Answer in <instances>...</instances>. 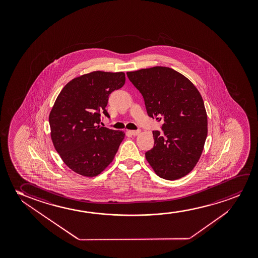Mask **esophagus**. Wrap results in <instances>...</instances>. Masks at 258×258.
Wrapping results in <instances>:
<instances>
[{
  "label": "esophagus",
  "instance_id": "esophagus-1",
  "mask_svg": "<svg viewBox=\"0 0 258 258\" xmlns=\"http://www.w3.org/2000/svg\"><path fill=\"white\" fill-rule=\"evenodd\" d=\"M130 133H131L132 136H138L139 133H140V131L138 130V131H130Z\"/></svg>",
  "mask_w": 258,
  "mask_h": 258
}]
</instances>
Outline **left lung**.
<instances>
[{
  "instance_id": "8db88e82",
  "label": "left lung",
  "mask_w": 258,
  "mask_h": 258,
  "mask_svg": "<svg viewBox=\"0 0 258 258\" xmlns=\"http://www.w3.org/2000/svg\"><path fill=\"white\" fill-rule=\"evenodd\" d=\"M141 93L150 117L162 121L152 131L153 148L145 157L155 173L176 180L194 168L207 138V114L198 89L183 75L167 67L127 72Z\"/></svg>"
}]
</instances>
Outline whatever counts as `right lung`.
<instances>
[{
	"mask_svg": "<svg viewBox=\"0 0 258 258\" xmlns=\"http://www.w3.org/2000/svg\"><path fill=\"white\" fill-rule=\"evenodd\" d=\"M125 84L123 72L94 71L64 86L49 114L53 146L72 171L84 176L101 173L113 161L125 134L99 126L110 118L108 96Z\"/></svg>",
	"mask_w": 258,
	"mask_h": 258,
	"instance_id": "obj_1",
	"label": "right lung"
}]
</instances>
